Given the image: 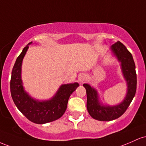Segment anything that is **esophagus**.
I'll return each mask as SVG.
<instances>
[{
  "instance_id": "obj_1",
  "label": "esophagus",
  "mask_w": 146,
  "mask_h": 146,
  "mask_svg": "<svg viewBox=\"0 0 146 146\" xmlns=\"http://www.w3.org/2000/svg\"><path fill=\"white\" fill-rule=\"evenodd\" d=\"M78 81H79V82L81 83H83V82L86 81V77H85L83 75V76H81L79 78H78Z\"/></svg>"
}]
</instances>
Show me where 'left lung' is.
Segmentation results:
<instances>
[{
	"label": "left lung",
	"instance_id": "1",
	"mask_svg": "<svg viewBox=\"0 0 146 146\" xmlns=\"http://www.w3.org/2000/svg\"><path fill=\"white\" fill-rule=\"evenodd\" d=\"M111 49L121 63L123 73L127 81V92L124 101L113 107L102 106L99 102L96 91L88 84H83L86 90L87 109L90 115L96 120L103 121L114 120L120 117L130 106L137 90V74L132 54L120 41L113 44Z\"/></svg>",
	"mask_w": 146,
	"mask_h": 146
}]
</instances>
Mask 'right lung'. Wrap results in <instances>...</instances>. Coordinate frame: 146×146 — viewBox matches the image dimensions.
<instances>
[{
    "label": "right lung",
    "instance_id": "right-lung-1",
    "mask_svg": "<svg viewBox=\"0 0 146 146\" xmlns=\"http://www.w3.org/2000/svg\"><path fill=\"white\" fill-rule=\"evenodd\" d=\"M28 47V45L24 47L13 67L10 81L11 95L16 107L27 119L35 123H46L63 116L70 95L79 85L77 83L62 85L55 96L48 101L39 102L32 99L24 91L21 78L22 61Z\"/></svg>",
    "mask_w": 146,
    "mask_h": 146
}]
</instances>
